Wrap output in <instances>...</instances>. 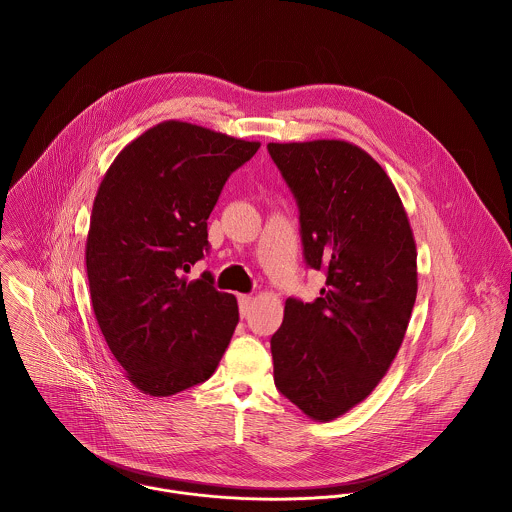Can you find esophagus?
Here are the masks:
<instances>
[{
    "label": "esophagus",
    "mask_w": 512,
    "mask_h": 512,
    "mask_svg": "<svg viewBox=\"0 0 512 512\" xmlns=\"http://www.w3.org/2000/svg\"><path fill=\"white\" fill-rule=\"evenodd\" d=\"M238 307H240V317H248L250 307H252V297L250 295H238Z\"/></svg>",
    "instance_id": "obj_1"
}]
</instances>
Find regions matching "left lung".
I'll use <instances>...</instances> for the list:
<instances>
[{
	"instance_id": "left-lung-1",
	"label": "left lung",
	"mask_w": 512,
	"mask_h": 512,
	"mask_svg": "<svg viewBox=\"0 0 512 512\" xmlns=\"http://www.w3.org/2000/svg\"><path fill=\"white\" fill-rule=\"evenodd\" d=\"M299 207L305 264L321 295L286 299L272 337L276 388L331 422L363 402L404 341L418 293L416 242L386 171L355 144H268Z\"/></svg>"
}]
</instances>
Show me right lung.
<instances>
[{
    "instance_id": "1",
    "label": "right lung",
    "mask_w": 512,
    "mask_h": 512,
    "mask_svg": "<svg viewBox=\"0 0 512 512\" xmlns=\"http://www.w3.org/2000/svg\"><path fill=\"white\" fill-rule=\"evenodd\" d=\"M260 147L167 120L108 167L86 236L92 309L114 359L149 396L211 378L238 323L232 293L211 272L187 280L209 250L207 219L220 191Z\"/></svg>"
}]
</instances>
